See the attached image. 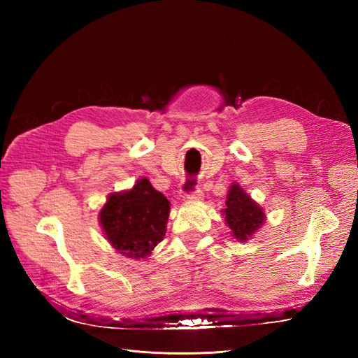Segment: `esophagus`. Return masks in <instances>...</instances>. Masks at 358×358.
Returning a JSON list of instances; mask_svg holds the SVG:
<instances>
[{"label":"esophagus","mask_w":358,"mask_h":358,"mask_svg":"<svg viewBox=\"0 0 358 358\" xmlns=\"http://www.w3.org/2000/svg\"><path fill=\"white\" fill-rule=\"evenodd\" d=\"M203 192L200 191V189H196V191L191 192V194H185L183 195V200L187 201V203H195V201H201L203 200Z\"/></svg>","instance_id":"34e87169"}]
</instances>
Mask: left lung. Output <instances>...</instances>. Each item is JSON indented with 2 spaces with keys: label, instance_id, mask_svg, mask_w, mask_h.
Listing matches in <instances>:
<instances>
[{
  "label": "left lung",
  "instance_id": "8db88e82",
  "mask_svg": "<svg viewBox=\"0 0 358 358\" xmlns=\"http://www.w3.org/2000/svg\"><path fill=\"white\" fill-rule=\"evenodd\" d=\"M226 226L237 241H248L266 222L263 208L243 189L237 181L229 186L226 195V206L222 209Z\"/></svg>",
  "mask_w": 358,
  "mask_h": 358
}]
</instances>
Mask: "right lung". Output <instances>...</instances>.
<instances>
[{
  "instance_id": "add662e5",
  "label": "right lung",
  "mask_w": 358,
  "mask_h": 358,
  "mask_svg": "<svg viewBox=\"0 0 358 358\" xmlns=\"http://www.w3.org/2000/svg\"><path fill=\"white\" fill-rule=\"evenodd\" d=\"M169 212V200L141 177L131 189L108 196L98 222L117 252L131 260H144L164 238Z\"/></svg>"
}]
</instances>
